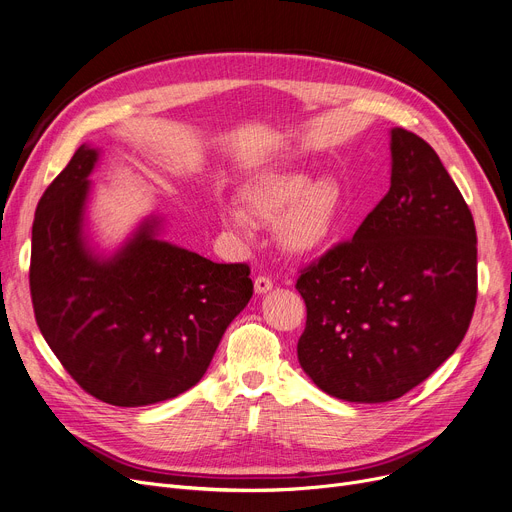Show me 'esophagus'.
I'll return each mask as SVG.
<instances>
[{
  "mask_svg": "<svg viewBox=\"0 0 512 512\" xmlns=\"http://www.w3.org/2000/svg\"><path fill=\"white\" fill-rule=\"evenodd\" d=\"M272 286H274V282H272L270 276H257L255 278V292L257 294H265L267 290H272Z\"/></svg>",
  "mask_w": 512,
  "mask_h": 512,
  "instance_id": "1",
  "label": "esophagus"
}]
</instances>
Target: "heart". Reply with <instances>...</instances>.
<instances>
[{"label": "heart", "instance_id": "b5f03b06", "mask_svg": "<svg viewBox=\"0 0 512 512\" xmlns=\"http://www.w3.org/2000/svg\"><path fill=\"white\" fill-rule=\"evenodd\" d=\"M240 205L251 220L273 224L276 238L292 255H311L326 249L338 236L344 220V191L336 178L311 180L307 172L282 170L265 174L240 193ZM224 220L240 228L242 218L226 211Z\"/></svg>", "mask_w": 512, "mask_h": 512}]
</instances>
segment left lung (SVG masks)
<instances>
[{"mask_svg": "<svg viewBox=\"0 0 512 512\" xmlns=\"http://www.w3.org/2000/svg\"><path fill=\"white\" fill-rule=\"evenodd\" d=\"M390 151L386 197L297 280L299 363L348 402H388L427 380L465 338L477 301V234L461 191L417 134L392 128Z\"/></svg>", "mask_w": 512, "mask_h": 512, "instance_id": "1", "label": "left lung"}]
</instances>
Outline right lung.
Returning <instances> with one entry per match:
<instances>
[{"label": "right lung", "instance_id": "right-lung-1", "mask_svg": "<svg viewBox=\"0 0 512 512\" xmlns=\"http://www.w3.org/2000/svg\"><path fill=\"white\" fill-rule=\"evenodd\" d=\"M80 145L37 205L31 297L37 326L72 380L114 407H145L193 388L230 321L253 297L247 263H213L157 238L147 220L114 257L83 236L89 174Z\"/></svg>", "mask_w": 512, "mask_h": 512}]
</instances>
